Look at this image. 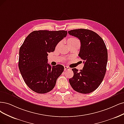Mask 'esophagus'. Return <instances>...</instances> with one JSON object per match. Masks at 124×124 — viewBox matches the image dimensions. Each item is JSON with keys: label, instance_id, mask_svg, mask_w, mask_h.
<instances>
[{"label": "esophagus", "instance_id": "34e87169", "mask_svg": "<svg viewBox=\"0 0 124 124\" xmlns=\"http://www.w3.org/2000/svg\"><path fill=\"white\" fill-rule=\"evenodd\" d=\"M70 68L68 67V66H64V70H70Z\"/></svg>", "mask_w": 124, "mask_h": 124}]
</instances>
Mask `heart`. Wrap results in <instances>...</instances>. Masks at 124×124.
Here are the masks:
<instances>
[{
	"mask_svg": "<svg viewBox=\"0 0 124 124\" xmlns=\"http://www.w3.org/2000/svg\"><path fill=\"white\" fill-rule=\"evenodd\" d=\"M76 41H79L78 39L76 38H70L69 39H68V42H76ZM60 43H59V44L57 45V46L58 47L60 45Z\"/></svg>",
	"mask_w": 124,
	"mask_h": 124,
	"instance_id": "b5f03b06",
	"label": "heart"
}]
</instances>
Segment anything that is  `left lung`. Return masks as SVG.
Returning <instances> with one entry per match:
<instances>
[{
    "label": "left lung",
    "instance_id": "1",
    "mask_svg": "<svg viewBox=\"0 0 124 124\" xmlns=\"http://www.w3.org/2000/svg\"><path fill=\"white\" fill-rule=\"evenodd\" d=\"M80 40L79 56L84 60L83 70L72 68L74 76L69 79L72 88L81 93H89L98 88L106 71L107 49L103 40L94 31L87 29L68 31Z\"/></svg>",
    "mask_w": 124,
    "mask_h": 124
}]
</instances>
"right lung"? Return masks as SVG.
Returning <instances> with one entry per match:
<instances>
[{"label":"right lung","instance_id":"obj_1","mask_svg":"<svg viewBox=\"0 0 124 124\" xmlns=\"http://www.w3.org/2000/svg\"><path fill=\"white\" fill-rule=\"evenodd\" d=\"M67 34L65 31H35L26 37L21 46L19 69L27 86L35 93H45L51 91L63 72V65L52 67L47 63V56L54 52L57 44Z\"/></svg>","mask_w":124,"mask_h":124}]
</instances>
